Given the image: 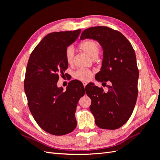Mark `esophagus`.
Instances as JSON below:
<instances>
[{
    "label": "esophagus",
    "instance_id": "34e87169",
    "mask_svg": "<svg viewBox=\"0 0 160 160\" xmlns=\"http://www.w3.org/2000/svg\"><path fill=\"white\" fill-rule=\"evenodd\" d=\"M87 84H88V83H87V82H85V81H83V86H84V88H85V86L87 85Z\"/></svg>",
    "mask_w": 160,
    "mask_h": 160
}]
</instances>
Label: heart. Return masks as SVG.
<instances>
[{
  "mask_svg": "<svg viewBox=\"0 0 160 160\" xmlns=\"http://www.w3.org/2000/svg\"><path fill=\"white\" fill-rule=\"evenodd\" d=\"M79 48L86 52L91 57H97L99 52V46L98 43L94 40L89 39L85 41L79 45ZM65 56L66 61L68 64H72L74 58V51L71 47L67 48L65 52ZM93 75V72L90 70L85 69H77L74 73L73 77L75 79L81 81H88Z\"/></svg>",
  "mask_w": 160,
  "mask_h": 160,
  "instance_id": "heart-1",
  "label": "heart"
}]
</instances>
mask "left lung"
Here are the masks:
<instances>
[{
	"label": "left lung",
	"instance_id": "obj_1",
	"mask_svg": "<svg viewBox=\"0 0 160 160\" xmlns=\"http://www.w3.org/2000/svg\"><path fill=\"white\" fill-rule=\"evenodd\" d=\"M85 38L96 40L103 48L102 66L95 79L108 88L104 91L94 85L87 90L85 88L91 100L90 111L99 128L118 129L131 117L138 98L139 70L135 51L123 34L108 27L85 29L80 39Z\"/></svg>",
	"mask_w": 160,
	"mask_h": 160
}]
</instances>
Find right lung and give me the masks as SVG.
I'll list each match as a JSON object with an SVG mask.
<instances>
[{
	"instance_id": "right-lung-1",
	"label": "right lung",
	"mask_w": 160,
	"mask_h": 160,
	"mask_svg": "<svg viewBox=\"0 0 160 160\" xmlns=\"http://www.w3.org/2000/svg\"><path fill=\"white\" fill-rule=\"evenodd\" d=\"M81 30L48 34L32 51L24 81L28 105L40 128L55 135L72 132L77 126V103L85 93L83 85L71 81L65 91L58 88L59 75L68 67L65 52Z\"/></svg>"
}]
</instances>
